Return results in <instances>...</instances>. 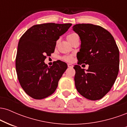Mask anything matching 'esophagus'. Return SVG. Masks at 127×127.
<instances>
[{
	"label": "esophagus",
	"mask_w": 127,
	"mask_h": 127,
	"mask_svg": "<svg viewBox=\"0 0 127 127\" xmlns=\"http://www.w3.org/2000/svg\"><path fill=\"white\" fill-rule=\"evenodd\" d=\"M67 65H68V67H73V65L72 64H70V63H68Z\"/></svg>",
	"instance_id": "obj_1"
}]
</instances>
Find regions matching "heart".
<instances>
[{"mask_svg": "<svg viewBox=\"0 0 127 127\" xmlns=\"http://www.w3.org/2000/svg\"><path fill=\"white\" fill-rule=\"evenodd\" d=\"M78 36V34H76V33H70V34H69L67 36V39L68 40H70V39H71L73 37H75V36ZM64 60L65 61H67V62H70V61L72 60V57L70 56H65L63 58Z\"/></svg>", "mask_w": 127, "mask_h": 127, "instance_id": "1", "label": "heart"}]
</instances>
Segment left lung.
<instances>
[{
  "label": "left lung",
  "instance_id": "1",
  "mask_svg": "<svg viewBox=\"0 0 127 127\" xmlns=\"http://www.w3.org/2000/svg\"><path fill=\"white\" fill-rule=\"evenodd\" d=\"M73 30L80 37L78 65L74 66L75 87L81 95L91 100L103 98L110 91L119 72V51L113 37L99 26L78 24ZM89 65L87 70L81 64Z\"/></svg>",
  "mask_w": 127,
  "mask_h": 127
}]
</instances>
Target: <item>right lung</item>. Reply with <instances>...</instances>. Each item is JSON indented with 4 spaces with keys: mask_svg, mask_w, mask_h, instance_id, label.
Returning <instances> with one entry per match:
<instances>
[{
    "mask_svg": "<svg viewBox=\"0 0 127 127\" xmlns=\"http://www.w3.org/2000/svg\"><path fill=\"white\" fill-rule=\"evenodd\" d=\"M72 24L45 23L33 26L19 40L15 60L16 71L22 88L36 100L54 93L60 79L67 68L65 63L57 61L48 67L44 61L54 52L56 42Z\"/></svg>",
    "mask_w": 127,
    "mask_h": 127,
    "instance_id": "1",
    "label": "right lung"
}]
</instances>
